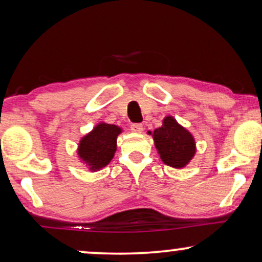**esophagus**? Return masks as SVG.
<instances>
[{
  "label": "esophagus",
  "mask_w": 262,
  "mask_h": 262,
  "mask_svg": "<svg viewBox=\"0 0 262 262\" xmlns=\"http://www.w3.org/2000/svg\"><path fill=\"white\" fill-rule=\"evenodd\" d=\"M131 131L135 132V134H141L143 131V125L139 123H135L131 125Z\"/></svg>",
  "instance_id": "1"
}]
</instances>
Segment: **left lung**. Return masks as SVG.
<instances>
[{
    "label": "left lung",
    "mask_w": 262,
    "mask_h": 262,
    "mask_svg": "<svg viewBox=\"0 0 262 262\" xmlns=\"http://www.w3.org/2000/svg\"><path fill=\"white\" fill-rule=\"evenodd\" d=\"M152 137L161 160L167 166L179 169L185 167L194 156V138L173 117L164 118L163 125L154 131Z\"/></svg>",
    "instance_id": "8db88e82"
}]
</instances>
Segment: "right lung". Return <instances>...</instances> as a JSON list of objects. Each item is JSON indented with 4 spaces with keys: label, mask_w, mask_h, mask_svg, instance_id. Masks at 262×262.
I'll return each instance as SVG.
<instances>
[{
    "label": "right lung",
    "mask_w": 262,
    "mask_h": 262,
    "mask_svg": "<svg viewBox=\"0 0 262 262\" xmlns=\"http://www.w3.org/2000/svg\"><path fill=\"white\" fill-rule=\"evenodd\" d=\"M121 128L100 123L80 141L77 154L92 171L107 166L117 150V137Z\"/></svg>",
    "instance_id": "1"
}]
</instances>
